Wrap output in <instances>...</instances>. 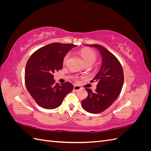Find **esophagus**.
<instances>
[{"label":"esophagus","mask_w":151,"mask_h":151,"mask_svg":"<svg viewBox=\"0 0 151 151\" xmlns=\"http://www.w3.org/2000/svg\"><path fill=\"white\" fill-rule=\"evenodd\" d=\"M81 87L79 86L75 85V86H74V91H78L81 90Z\"/></svg>","instance_id":"esophagus-1"}]
</instances>
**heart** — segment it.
I'll list each match as a JSON object with an SVG mask.
<instances>
[{"label":"heart","mask_w":151,"mask_h":151,"mask_svg":"<svg viewBox=\"0 0 151 151\" xmlns=\"http://www.w3.org/2000/svg\"><path fill=\"white\" fill-rule=\"evenodd\" d=\"M80 56L83 58V60L86 64L87 65H92L94 63L96 60L97 55L94 50L89 49V48H84L81 50L79 52ZM70 55L67 53L65 55V56L63 58V63H66L68 60H69Z\"/></svg>","instance_id":"obj_1"}]
</instances>
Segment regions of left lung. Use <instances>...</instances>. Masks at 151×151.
I'll use <instances>...</instances> for the list:
<instances>
[{
    "label": "left lung",
    "mask_w": 151,
    "mask_h": 151,
    "mask_svg": "<svg viewBox=\"0 0 151 151\" xmlns=\"http://www.w3.org/2000/svg\"><path fill=\"white\" fill-rule=\"evenodd\" d=\"M93 47L100 53L101 66L91 82H97V88L93 93L86 88L88 96L82 101V107L89 113H101L109 108L120 94L124 81L123 71L116 57L107 49L99 45H86Z\"/></svg>",
    "instance_id": "obj_1"
}]
</instances>
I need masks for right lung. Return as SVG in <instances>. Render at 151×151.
<instances>
[{"instance_id": "right-lung-1", "label": "right lung", "mask_w": 151, "mask_h": 151, "mask_svg": "<svg viewBox=\"0 0 151 151\" xmlns=\"http://www.w3.org/2000/svg\"><path fill=\"white\" fill-rule=\"evenodd\" d=\"M76 46L60 43L49 44L36 50L28 59L25 67V84L41 107L48 109L58 108L74 89L68 82L61 85L55 84L53 74L62 69L63 58Z\"/></svg>"}]
</instances>
